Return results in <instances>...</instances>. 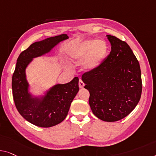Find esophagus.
Segmentation results:
<instances>
[{
	"label": "esophagus",
	"mask_w": 156,
	"mask_h": 156,
	"mask_svg": "<svg viewBox=\"0 0 156 156\" xmlns=\"http://www.w3.org/2000/svg\"><path fill=\"white\" fill-rule=\"evenodd\" d=\"M78 85H79V87L83 88L85 86V83L82 80H81V79H80V80H79V82H78Z\"/></svg>",
	"instance_id": "esophagus-1"
}]
</instances>
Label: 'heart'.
I'll return each instance as SVG.
<instances>
[{
  "instance_id": "1",
  "label": "heart",
  "mask_w": 156,
  "mask_h": 156,
  "mask_svg": "<svg viewBox=\"0 0 156 156\" xmlns=\"http://www.w3.org/2000/svg\"><path fill=\"white\" fill-rule=\"evenodd\" d=\"M108 47L104 40H87L73 49L71 56L74 59L80 60L85 56L83 65L87 70L95 69L100 64L106 54Z\"/></svg>"
}]
</instances>
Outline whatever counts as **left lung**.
Wrapping results in <instances>:
<instances>
[{"instance_id":"left-lung-1","label":"left lung","mask_w":156,"mask_h":156,"mask_svg":"<svg viewBox=\"0 0 156 156\" xmlns=\"http://www.w3.org/2000/svg\"><path fill=\"white\" fill-rule=\"evenodd\" d=\"M111 50L95 69L83 74L89 90L92 113L104 121L126 117L140 100L142 82L140 66L126 42L107 35Z\"/></svg>"}]
</instances>
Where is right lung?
Wrapping results in <instances>:
<instances>
[{"label": "right lung", "instance_id": "1", "mask_svg": "<svg viewBox=\"0 0 156 156\" xmlns=\"http://www.w3.org/2000/svg\"><path fill=\"white\" fill-rule=\"evenodd\" d=\"M69 38L66 34L36 42L21 52L12 79V96L18 112L27 121L36 126L50 127L63 121L77 94L78 78L66 84L53 87L43 100L34 99L28 93L25 69L32 59L48 52L60 41Z\"/></svg>", "mask_w": 156, "mask_h": 156}]
</instances>
